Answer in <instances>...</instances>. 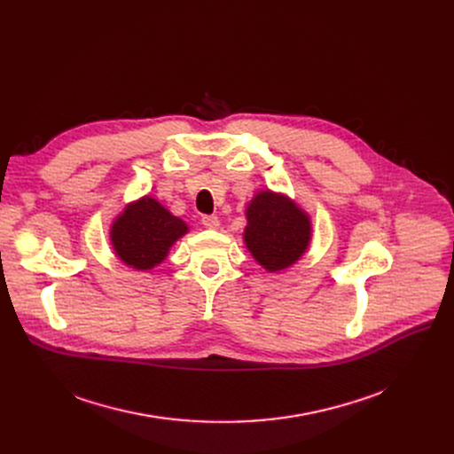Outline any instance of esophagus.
<instances>
[{
  "label": "esophagus",
  "mask_w": 454,
  "mask_h": 454,
  "mask_svg": "<svg viewBox=\"0 0 454 454\" xmlns=\"http://www.w3.org/2000/svg\"><path fill=\"white\" fill-rule=\"evenodd\" d=\"M202 224H204L206 228H209V230H217V228L221 226V221H219L217 215H204V217H202Z\"/></svg>",
  "instance_id": "obj_1"
}]
</instances>
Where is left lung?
<instances>
[{
	"mask_svg": "<svg viewBox=\"0 0 454 454\" xmlns=\"http://www.w3.org/2000/svg\"><path fill=\"white\" fill-rule=\"evenodd\" d=\"M245 243L269 272L283 270L303 255L311 241V221L293 200L261 191L247 207Z\"/></svg>",
	"mask_w": 454,
	"mask_h": 454,
	"instance_id": "left-lung-1",
	"label": "left lung"
}]
</instances>
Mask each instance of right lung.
I'll return each instance as SVG.
<instances>
[{
    "label": "right lung",
    "instance_id": "add662e5",
    "mask_svg": "<svg viewBox=\"0 0 454 454\" xmlns=\"http://www.w3.org/2000/svg\"><path fill=\"white\" fill-rule=\"evenodd\" d=\"M187 233V224L167 211L158 200L143 197L132 202L114 221L110 241L117 257L136 270H151Z\"/></svg>",
    "mask_w": 454,
    "mask_h": 454
}]
</instances>
